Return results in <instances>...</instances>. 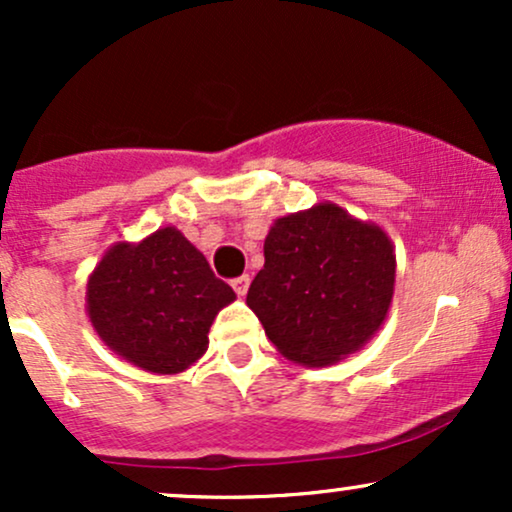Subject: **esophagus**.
<instances>
[{
    "label": "esophagus",
    "instance_id": "1",
    "mask_svg": "<svg viewBox=\"0 0 512 512\" xmlns=\"http://www.w3.org/2000/svg\"><path fill=\"white\" fill-rule=\"evenodd\" d=\"M231 284H233V291H236L238 296H245V293H248V289H250V276L248 274L238 276V279H233Z\"/></svg>",
    "mask_w": 512,
    "mask_h": 512
}]
</instances>
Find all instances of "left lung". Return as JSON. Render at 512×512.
<instances>
[{
	"mask_svg": "<svg viewBox=\"0 0 512 512\" xmlns=\"http://www.w3.org/2000/svg\"><path fill=\"white\" fill-rule=\"evenodd\" d=\"M395 267L383 228L322 202L274 221L248 305L279 354L303 366H332L380 330Z\"/></svg>",
	"mask_w": 512,
	"mask_h": 512,
	"instance_id": "8db88e82",
	"label": "left lung"
}]
</instances>
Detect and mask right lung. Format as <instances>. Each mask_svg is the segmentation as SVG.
Returning a JSON list of instances; mask_svg holds the SVG:
<instances>
[{"label": "right lung", "mask_w": 512, "mask_h": 512, "mask_svg": "<svg viewBox=\"0 0 512 512\" xmlns=\"http://www.w3.org/2000/svg\"><path fill=\"white\" fill-rule=\"evenodd\" d=\"M233 301L231 286L173 226L139 243H115L86 284V313L105 346L158 375L197 363L211 322Z\"/></svg>", "instance_id": "obj_1"}]
</instances>
